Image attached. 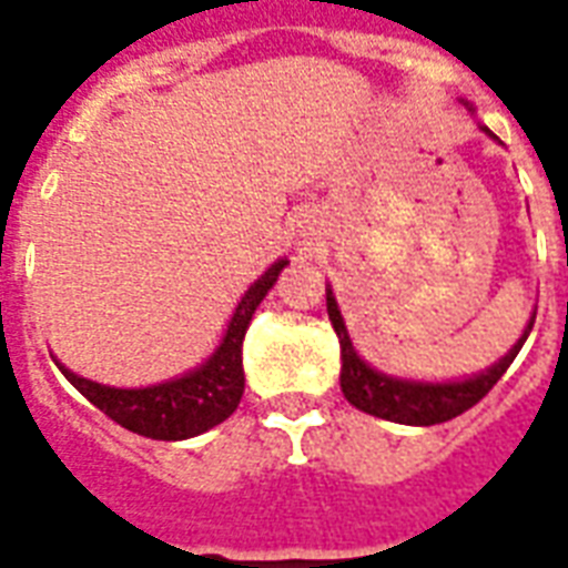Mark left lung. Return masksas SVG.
<instances>
[{
    "label": "left lung",
    "instance_id": "1",
    "mask_svg": "<svg viewBox=\"0 0 568 568\" xmlns=\"http://www.w3.org/2000/svg\"><path fill=\"white\" fill-rule=\"evenodd\" d=\"M488 131V128H485ZM491 134V131H488ZM326 311H329V320L335 332H338L341 341V389H344V398L356 407V410L368 413V416H377V419L400 422V425H440V422H449L455 416H462L464 410H470L473 404H479L488 392L497 386L503 374L509 371V365L518 356V349L524 347V341L530 335L532 320L527 323V329L518 338V344L503 356L494 368H488L479 377H470V381L462 383H410V381H395V377H386V374H377L374 368H368L365 362L356 356V349L349 344V335L344 329V320H341V311L335 305V296L332 290L326 293Z\"/></svg>",
    "mask_w": 568,
    "mask_h": 568
}]
</instances>
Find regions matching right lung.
Masks as SVG:
<instances>
[{"mask_svg": "<svg viewBox=\"0 0 568 568\" xmlns=\"http://www.w3.org/2000/svg\"><path fill=\"white\" fill-rule=\"evenodd\" d=\"M284 266H287V260H278L242 296L236 314L230 320L227 335L221 341V347L215 349V356L203 368L191 371V374L179 377V381L158 383V386H149V389H110V386H101V383L77 377L65 365L57 362L59 371L104 416H110L122 428L134 430L140 437H152V440H187V437H197L203 430L215 428L227 416H233V410L239 407L242 392H245L242 338H245V329H248L254 311H257V305L263 302L268 290L275 287V281H278Z\"/></svg>", "mask_w": 568, "mask_h": 568, "instance_id": "1", "label": "right lung"}]
</instances>
